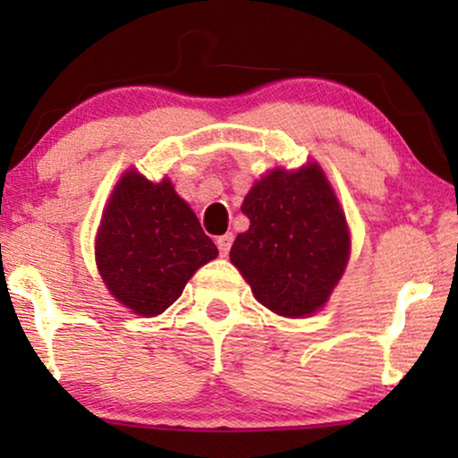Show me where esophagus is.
I'll list each match as a JSON object with an SVG mask.
<instances>
[{
	"label": "esophagus",
	"instance_id": "obj_1",
	"mask_svg": "<svg viewBox=\"0 0 458 458\" xmlns=\"http://www.w3.org/2000/svg\"><path fill=\"white\" fill-rule=\"evenodd\" d=\"M231 243H233V233H225L221 237H216V246H218V252H221V256L229 254Z\"/></svg>",
	"mask_w": 458,
	"mask_h": 458
}]
</instances>
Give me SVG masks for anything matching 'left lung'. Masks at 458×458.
<instances>
[{
  "mask_svg": "<svg viewBox=\"0 0 458 458\" xmlns=\"http://www.w3.org/2000/svg\"><path fill=\"white\" fill-rule=\"evenodd\" d=\"M242 212L250 229L235 237L229 256L256 300L293 318L321 309L350 252L346 218L321 168L268 173Z\"/></svg>",
  "mask_w": 458,
  "mask_h": 458,
  "instance_id": "obj_1",
  "label": "left lung"
}]
</instances>
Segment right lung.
<instances>
[{"label":"right lung","mask_w":458,"mask_h":458,"mask_svg":"<svg viewBox=\"0 0 458 458\" xmlns=\"http://www.w3.org/2000/svg\"><path fill=\"white\" fill-rule=\"evenodd\" d=\"M218 250L171 181L152 183L129 171L98 229L96 259L118 302L141 317L165 312Z\"/></svg>","instance_id":"add662e5"}]
</instances>
